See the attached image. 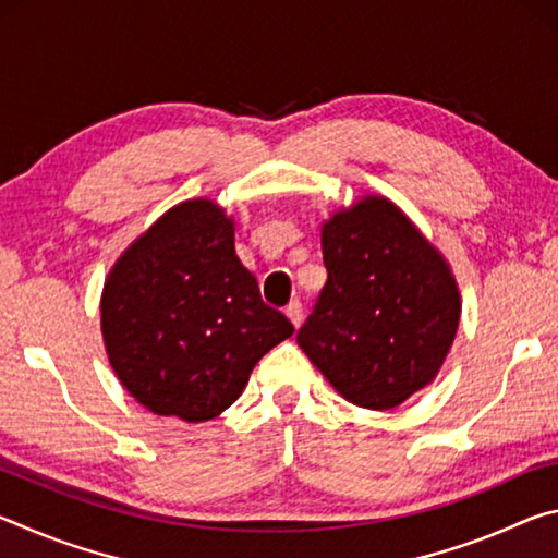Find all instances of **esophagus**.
<instances>
[{"label":"esophagus","instance_id":"esophagus-1","mask_svg":"<svg viewBox=\"0 0 558 558\" xmlns=\"http://www.w3.org/2000/svg\"><path fill=\"white\" fill-rule=\"evenodd\" d=\"M286 317L290 319L292 327H300V323H302V305H300L298 300H292L290 305L286 307Z\"/></svg>","mask_w":558,"mask_h":558}]
</instances>
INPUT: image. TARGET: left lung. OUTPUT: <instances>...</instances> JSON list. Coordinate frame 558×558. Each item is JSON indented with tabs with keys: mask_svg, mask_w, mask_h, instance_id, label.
<instances>
[{
	"mask_svg": "<svg viewBox=\"0 0 558 558\" xmlns=\"http://www.w3.org/2000/svg\"><path fill=\"white\" fill-rule=\"evenodd\" d=\"M319 239L327 282L298 344L349 403L396 409L433 384L456 339L450 263L379 194L335 211Z\"/></svg>",
	"mask_w": 558,
	"mask_h": 558,
	"instance_id": "8db88e82",
	"label": "left lung"
}]
</instances>
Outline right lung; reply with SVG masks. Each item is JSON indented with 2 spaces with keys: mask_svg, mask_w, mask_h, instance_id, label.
I'll list each match as a JSON object with an SVG mask.
<instances>
[{
  "mask_svg": "<svg viewBox=\"0 0 558 558\" xmlns=\"http://www.w3.org/2000/svg\"><path fill=\"white\" fill-rule=\"evenodd\" d=\"M235 223L211 199L172 206L132 241L100 295L110 366L157 415L211 421L295 327L260 300L235 256Z\"/></svg>",
  "mask_w": 558,
  "mask_h": 558,
  "instance_id": "1",
  "label": "right lung"
}]
</instances>
